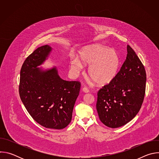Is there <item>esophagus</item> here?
I'll return each mask as SVG.
<instances>
[{"instance_id":"esophagus-1","label":"esophagus","mask_w":159,"mask_h":159,"mask_svg":"<svg viewBox=\"0 0 159 159\" xmlns=\"http://www.w3.org/2000/svg\"><path fill=\"white\" fill-rule=\"evenodd\" d=\"M82 91H83L84 93H89V89H88L87 88H86V87H84V88L82 89Z\"/></svg>"}]
</instances>
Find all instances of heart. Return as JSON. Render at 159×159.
Listing matches in <instances>:
<instances>
[{
  "mask_svg": "<svg viewBox=\"0 0 159 159\" xmlns=\"http://www.w3.org/2000/svg\"><path fill=\"white\" fill-rule=\"evenodd\" d=\"M69 61L71 73L77 75L83 65L88 66L87 75L99 86L107 85L116 78L121 65L118 53L101 44H92L82 48Z\"/></svg>",
  "mask_w": 159,
  "mask_h": 159,
  "instance_id": "1",
  "label": "heart"
}]
</instances>
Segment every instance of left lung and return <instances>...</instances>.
<instances>
[{
    "label": "left lung",
    "mask_w": 159,
    "mask_h": 159,
    "mask_svg": "<svg viewBox=\"0 0 159 159\" xmlns=\"http://www.w3.org/2000/svg\"><path fill=\"white\" fill-rule=\"evenodd\" d=\"M127 53L116 78L98 93L96 109L99 119L111 128L121 127L132 120L139 112L145 96V68L129 45Z\"/></svg>",
    "instance_id": "obj_1"
}]
</instances>
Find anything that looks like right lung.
Listing matches in <instances>:
<instances>
[{
    "instance_id": "right-lung-1",
    "label": "right lung",
    "mask_w": 159,
    "mask_h": 159,
    "mask_svg": "<svg viewBox=\"0 0 159 159\" xmlns=\"http://www.w3.org/2000/svg\"><path fill=\"white\" fill-rule=\"evenodd\" d=\"M53 48H38L25 61L20 72L19 95L31 117L41 126L61 129L70 123L80 84L60 78L57 67H39Z\"/></svg>"
}]
</instances>
